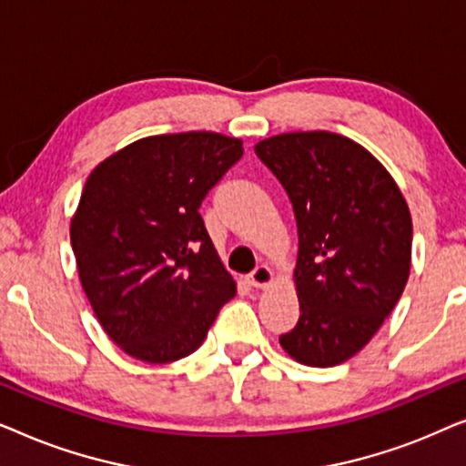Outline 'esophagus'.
<instances>
[{
	"instance_id": "obj_1",
	"label": "esophagus",
	"mask_w": 466,
	"mask_h": 466,
	"mask_svg": "<svg viewBox=\"0 0 466 466\" xmlns=\"http://www.w3.org/2000/svg\"><path fill=\"white\" fill-rule=\"evenodd\" d=\"M276 279V273H273L271 267L267 265H258L250 276H248V284L254 286V289H269Z\"/></svg>"
}]
</instances>
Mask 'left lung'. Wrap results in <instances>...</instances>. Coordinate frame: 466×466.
I'll list each match as a JSON object with an SVG mask.
<instances>
[{
	"label": "left lung",
	"instance_id": "1",
	"mask_svg": "<svg viewBox=\"0 0 466 466\" xmlns=\"http://www.w3.org/2000/svg\"><path fill=\"white\" fill-rule=\"evenodd\" d=\"M254 152L282 182L299 228L297 327L279 337L292 360L335 367L371 341L411 269V214L384 165L354 139L292 131Z\"/></svg>",
	"mask_w": 466,
	"mask_h": 466
}]
</instances>
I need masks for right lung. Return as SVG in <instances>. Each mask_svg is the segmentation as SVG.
I'll return each mask as SVG.
<instances>
[{"label":"right lung","mask_w":466,"mask_h":466,"mask_svg":"<svg viewBox=\"0 0 466 466\" xmlns=\"http://www.w3.org/2000/svg\"><path fill=\"white\" fill-rule=\"evenodd\" d=\"M241 144L214 131L150 136L88 174L69 225L76 267L101 329L133 359L193 354L238 292L199 208Z\"/></svg>","instance_id":"add662e5"}]
</instances>
